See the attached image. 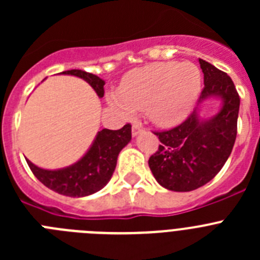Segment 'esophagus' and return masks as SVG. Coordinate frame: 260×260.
<instances>
[{
    "mask_svg": "<svg viewBox=\"0 0 260 260\" xmlns=\"http://www.w3.org/2000/svg\"><path fill=\"white\" fill-rule=\"evenodd\" d=\"M143 130V126H142V123L139 122H134L133 123V127H132V134L133 137H135V135H138L139 133Z\"/></svg>",
    "mask_w": 260,
    "mask_h": 260,
    "instance_id": "esophagus-1",
    "label": "esophagus"
}]
</instances>
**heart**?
Returning a JSON list of instances; mask_svg holds the SVG:
<instances>
[{
    "instance_id": "b5f03b06",
    "label": "heart",
    "mask_w": 260,
    "mask_h": 260,
    "mask_svg": "<svg viewBox=\"0 0 260 260\" xmlns=\"http://www.w3.org/2000/svg\"><path fill=\"white\" fill-rule=\"evenodd\" d=\"M202 89V73L194 63L157 62L128 71L108 100L123 116L147 112L158 126H174L187 117Z\"/></svg>"
}]
</instances>
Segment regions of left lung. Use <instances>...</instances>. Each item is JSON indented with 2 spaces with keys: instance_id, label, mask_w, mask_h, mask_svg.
<instances>
[{
  "instance_id": "left-lung-1",
  "label": "left lung",
  "mask_w": 260,
  "mask_h": 260,
  "mask_svg": "<svg viewBox=\"0 0 260 260\" xmlns=\"http://www.w3.org/2000/svg\"><path fill=\"white\" fill-rule=\"evenodd\" d=\"M204 74V88L199 103L208 98H220L219 113L201 119L197 112L176 127L155 132L158 148L148 165L162 187L172 191H191L210 182L221 171L231 156L240 110V96L226 73L199 58Z\"/></svg>"
}]
</instances>
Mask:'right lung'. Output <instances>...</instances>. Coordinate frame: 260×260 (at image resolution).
Listing matches in <instances>:
<instances>
[{
	"mask_svg": "<svg viewBox=\"0 0 260 260\" xmlns=\"http://www.w3.org/2000/svg\"><path fill=\"white\" fill-rule=\"evenodd\" d=\"M61 74L82 78L95 89L99 98L104 96L103 79L83 70H68ZM132 139V125L126 123L119 130L103 128L96 135L92 146L79 161L63 169L47 171L27 160L29 169L48 189L58 194L80 198L102 190L112 178L117 165V157L123 147Z\"/></svg>",
	"mask_w": 260,
	"mask_h": 260,
	"instance_id": "right-lung-1",
	"label": "right lung"
}]
</instances>
